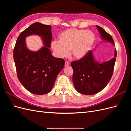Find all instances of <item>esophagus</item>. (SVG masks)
<instances>
[{
	"instance_id": "34e87169",
	"label": "esophagus",
	"mask_w": 131,
	"mask_h": 131,
	"mask_svg": "<svg viewBox=\"0 0 131 131\" xmlns=\"http://www.w3.org/2000/svg\"><path fill=\"white\" fill-rule=\"evenodd\" d=\"M69 65V63L68 61H66L65 62V66L67 67Z\"/></svg>"
}]
</instances>
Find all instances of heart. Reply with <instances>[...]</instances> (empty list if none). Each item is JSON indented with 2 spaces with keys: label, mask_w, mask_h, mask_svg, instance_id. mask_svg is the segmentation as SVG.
I'll return each mask as SVG.
<instances>
[{
  "label": "heart",
  "mask_w": 131,
  "mask_h": 131,
  "mask_svg": "<svg viewBox=\"0 0 131 131\" xmlns=\"http://www.w3.org/2000/svg\"><path fill=\"white\" fill-rule=\"evenodd\" d=\"M59 41L51 42V48L58 58H66L70 54L75 59L85 57L92 46L95 35L90 30L70 28L59 35Z\"/></svg>",
  "instance_id": "heart-1"
}]
</instances>
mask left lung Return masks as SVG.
Masks as SVG:
<instances>
[{"mask_svg":"<svg viewBox=\"0 0 131 131\" xmlns=\"http://www.w3.org/2000/svg\"><path fill=\"white\" fill-rule=\"evenodd\" d=\"M97 28L102 40L114 45L112 37L102 27L97 26ZM116 57L115 49L113 58L100 63L94 60L92 51L90 50L85 57L71 63L74 71L73 82L78 92L92 95L104 89L112 77Z\"/></svg>","mask_w":131,"mask_h":131,"instance_id":"8db88e82","label":"left lung"}]
</instances>
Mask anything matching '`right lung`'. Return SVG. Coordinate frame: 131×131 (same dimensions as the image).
I'll use <instances>...</instances> for the list:
<instances>
[{
    "label": "right lung",
    "instance_id": "right-lung-1",
    "mask_svg": "<svg viewBox=\"0 0 131 131\" xmlns=\"http://www.w3.org/2000/svg\"><path fill=\"white\" fill-rule=\"evenodd\" d=\"M51 27L35 22L19 35L14 49L17 75L21 84L30 92L38 95L49 93L58 73L64 66V60L53 57L49 49L52 40ZM38 35L45 46L36 52L27 49L25 38Z\"/></svg>",
    "mask_w": 131,
    "mask_h": 131
}]
</instances>
